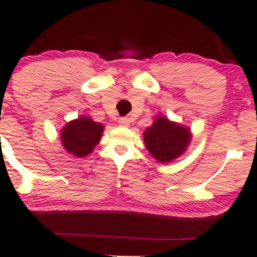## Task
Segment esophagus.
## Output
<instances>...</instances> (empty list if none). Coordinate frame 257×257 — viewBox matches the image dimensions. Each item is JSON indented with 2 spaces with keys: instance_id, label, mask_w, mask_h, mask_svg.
Wrapping results in <instances>:
<instances>
[{
  "instance_id": "1",
  "label": "esophagus",
  "mask_w": 257,
  "mask_h": 257,
  "mask_svg": "<svg viewBox=\"0 0 257 257\" xmlns=\"http://www.w3.org/2000/svg\"><path fill=\"white\" fill-rule=\"evenodd\" d=\"M119 125L127 127V126H130V120L127 119V117H120V119H119Z\"/></svg>"
}]
</instances>
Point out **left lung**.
<instances>
[{
    "label": "left lung",
    "mask_w": 257,
    "mask_h": 257,
    "mask_svg": "<svg viewBox=\"0 0 257 257\" xmlns=\"http://www.w3.org/2000/svg\"><path fill=\"white\" fill-rule=\"evenodd\" d=\"M149 153L160 163H170L186 152L192 140L191 130L158 115L143 134Z\"/></svg>",
    "instance_id": "left-lung-1"
}]
</instances>
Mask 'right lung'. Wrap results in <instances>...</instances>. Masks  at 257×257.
<instances>
[{
  "mask_svg": "<svg viewBox=\"0 0 257 257\" xmlns=\"http://www.w3.org/2000/svg\"><path fill=\"white\" fill-rule=\"evenodd\" d=\"M102 123L88 116H80L68 122L60 131V140L64 149L75 157L83 158L91 154L102 137Z\"/></svg>",
  "mask_w": 257,
  "mask_h": 257,
  "instance_id": "right-lung-1",
  "label": "right lung"
}]
</instances>
